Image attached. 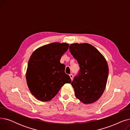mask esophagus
I'll use <instances>...</instances> for the list:
<instances>
[{
  "label": "esophagus",
  "instance_id": "obj_1",
  "mask_svg": "<svg viewBox=\"0 0 130 130\" xmlns=\"http://www.w3.org/2000/svg\"><path fill=\"white\" fill-rule=\"evenodd\" d=\"M70 77H71V80H73V74H70Z\"/></svg>",
  "mask_w": 130,
  "mask_h": 130
}]
</instances>
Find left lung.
<instances>
[{
	"mask_svg": "<svg viewBox=\"0 0 130 130\" xmlns=\"http://www.w3.org/2000/svg\"><path fill=\"white\" fill-rule=\"evenodd\" d=\"M70 51L79 65L78 74L71 83L75 96L84 104H91L103 94L108 75L107 61L95 47L87 43H74Z\"/></svg>",
	"mask_w": 130,
	"mask_h": 130,
	"instance_id": "left-lung-1",
	"label": "left lung"
}]
</instances>
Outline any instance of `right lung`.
<instances>
[{
	"label": "right lung",
	"instance_id": "right-lung-1",
	"mask_svg": "<svg viewBox=\"0 0 130 130\" xmlns=\"http://www.w3.org/2000/svg\"><path fill=\"white\" fill-rule=\"evenodd\" d=\"M69 47L65 43H53L39 47L31 54L26 78L30 93L38 100H51L65 83H71L65 73V65L60 63Z\"/></svg>",
	"mask_w": 130,
	"mask_h": 130
}]
</instances>
